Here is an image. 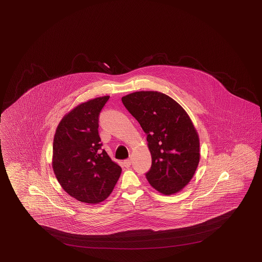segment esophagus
<instances>
[{"label":"esophagus","mask_w":262,"mask_h":262,"mask_svg":"<svg viewBox=\"0 0 262 262\" xmlns=\"http://www.w3.org/2000/svg\"><path fill=\"white\" fill-rule=\"evenodd\" d=\"M131 159H126L123 161V167H129L131 166Z\"/></svg>","instance_id":"obj_1"}]
</instances>
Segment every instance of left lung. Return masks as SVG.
Here are the masks:
<instances>
[{
  "label": "left lung",
  "instance_id": "1",
  "mask_svg": "<svg viewBox=\"0 0 262 262\" xmlns=\"http://www.w3.org/2000/svg\"><path fill=\"white\" fill-rule=\"evenodd\" d=\"M122 101L147 135L151 156L148 182L163 195L178 193L193 178L201 157L199 134L189 115L159 92H135Z\"/></svg>",
  "mask_w": 262,
  "mask_h": 262
}]
</instances>
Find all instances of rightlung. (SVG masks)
Wrapping results in <instances>:
<instances>
[{"label":"right lung","mask_w":262,"mask_h":262,"mask_svg":"<svg viewBox=\"0 0 262 262\" xmlns=\"http://www.w3.org/2000/svg\"><path fill=\"white\" fill-rule=\"evenodd\" d=\"M110 96L79 104L58 124L53 139L52 167L62 189L77 201L97 204L105 201L122 168L101 150L98 117Z\"/></svg>","instance_id":"obj_1"}]
</instances>
